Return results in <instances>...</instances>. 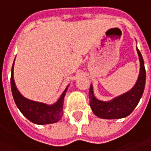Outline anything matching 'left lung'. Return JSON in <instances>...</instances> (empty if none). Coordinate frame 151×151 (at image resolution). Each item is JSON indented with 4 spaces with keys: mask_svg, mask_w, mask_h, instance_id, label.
Masks as SVG:
<instances>
[{
    "mask_svg": "<svg viewBox=\"0 0 151 151\" xmlns=\"http://www.w3.org/2000/svg\"><path fill=\"white\" fill-rule=\"evenodd\" d=\"M138 56L139 60V73L137 81L131 89L121 95L115 97L108 101H104L97 99L93 93V85L89 88L90 107L93 114L101 119H122L129 115L137 106L140 100L145 85V68L144 60L140 52L137 47Z\"/></svg>",
    "mask_w": 151,
    "mask_h": 151,
    "instance_id": "left-lung-1",
    "label": "left lung"
}]
</instances>
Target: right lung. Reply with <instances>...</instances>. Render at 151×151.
Returning a JSON list of instances; mask_svg holds the SVG:
<instances>
[{
	"instance_id": "1",
	"label": "right lung",
	"mask_w": 151,
	"mask_h": 151,
	"mask_svg": "<svg viewBox=\"0 0 151 151\" xmlns=\"http://www.w3.org/2000/svg\"><path fill=\"white\" fill-rule=\"evenodd\" d=\"M14 63L12 68L11 88L14 101L19 110L31 122L36 124H48L58 122L63 114V99L69 84L67 86L59 99L52 104H47L42 102L29 99L24 97L17 89L14 81Z\"/></svg>"
}]
</instances>
